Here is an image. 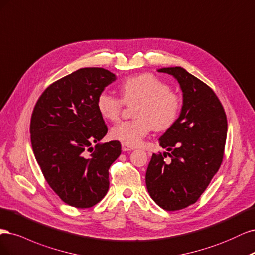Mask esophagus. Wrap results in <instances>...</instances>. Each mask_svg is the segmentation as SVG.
Here are the masks:
<instances>
[{
  "label": "esophagus",
  "mask_w": 255,
  "mask_h": 255,
  "mask_svg": "<svg viewBox=\"0 0 255 255\" xmlns=\"http://www.w3.org/2000/svg\"><path fill=\"white\" fill-rule=\"evenodd\" d=\"M133 149H134L133 147H131V146H128L126 144H123L122 143V150L123 151H130V150H133Z\"/></svg>",
  "instance_id": "34e87169"
}]
</instances>
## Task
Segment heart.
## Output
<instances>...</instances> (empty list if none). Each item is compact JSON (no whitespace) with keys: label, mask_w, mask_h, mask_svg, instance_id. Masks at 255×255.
<instances>
[{"label":"heart","mask_w":255,"mask_h":255,"mask_svg":"<svg viewBox=\"0 0 255 255\" xmlns=\"http://www.w3.org/2000/svg\"><path fill=\"white\" fill-rule=\"evenodd\" d=\"M122 100L106 92L96 98V108L110 122L120 120L123 105H132L134 120L123 122L111 129L114 139L134 147L152 129L166 131L174 127L182 111V100L169 86L150 73L129 76L122 81Z\"/></svg>","instance_id":"1"}]
</instances>
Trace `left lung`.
<instances>
[{"label": "left lung", "mask_w": 255, "mask_h": 255, "mask_svg": "<svg viewBox=\"0 0 255 255\" xmlns=\"http://www.w3.org/2000/svg\"><path fill=\"white\" fill-rule=\"evenodd\" d=\"M158 72L174 76L183 93L176 125L160 138L168 152L153 153L146 171L147 191L166 211L195 203L218 171L224 159L228 122L215 92L181 67ZM168 155L170 162L163 158Z\"/></svg>", "instance_id": "obj_1"}]
</instances>
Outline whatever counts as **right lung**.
Listing matches in <instances>:
<instances>
[{"instance_id": "add662e5", "label": "right lung", "mask_w": 255, "mask_h": 255, "mask_svg": "<svg viewBox=\"0 0 255 255\" xmlns=\"http://www.w3.org/2000/svg\"><path fill=\"white\" fill-rule=\"evenodd\" d=\"M116 79L103 68L79 69L48 86L31 114L30 141L41 171L74 208H91L104 198L109 168L122 152L119 141L98 143L108 128L96 98Z\"/></svg>"}]
</instances>
